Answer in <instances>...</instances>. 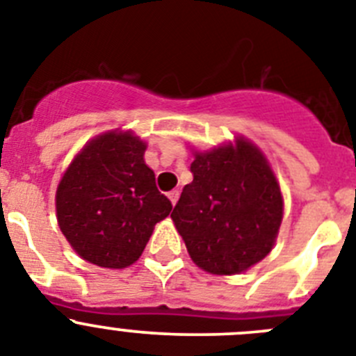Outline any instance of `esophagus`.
Wrapping results in <instances>:
<instances>
[{"instance_id":"esophagus-1","label":"esophagus","mask_w":356,"mask_h":356,"mask_svg":"<svg viewBox=\"0 0 356 356\" xmlns=\"http://www.w3.org/2000/svg\"><path fill=\"white\" fill-rule=\"evenodd\" d=\"M168 198H170L172 206H175V202H177V198H179V191L177 190L170 191V193H168Z\"/></svg>"}]
</instances>
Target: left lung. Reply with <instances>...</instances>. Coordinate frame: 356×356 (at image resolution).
Returning <instances> with one entry per match:
<instances>
[{"label": "left lung", "instance_id": "left-lung-1", "mask_svg": "<svg viewBox=\"0 0 356 356\" xmlns=\"http://www.w3.org/2000/svg\"><path fill=\"white\" fill-rule=\"evenodd\" d=\"M191 174L172 220L195 264L207 273L236 275L262 261L284 214L280 186L264 154L239 136L195 152Z\"/></svg>", "mask_w": 356, "mask_h": 356}]
</instances>
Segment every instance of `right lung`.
Returning a JSON list of instances; mask_svg holds the SVG:
<instances>
[{"label": "right lung", "instance_id": "obj_1", "mask_svg": "<svg viewBox=\"0 0 356 356\" xmlns=\"http://www.w3.org/2000/svg\"><path fill=\"white\" fill-rule=\"evenodd\" d=\"M145 142L131 131L90 140L56 190L60 230L85 261L122 270L136 262L154 225L172 211L143 161Z\"/></svg>", "mask_w": 356, "mask_h": 356}]
</instances>
